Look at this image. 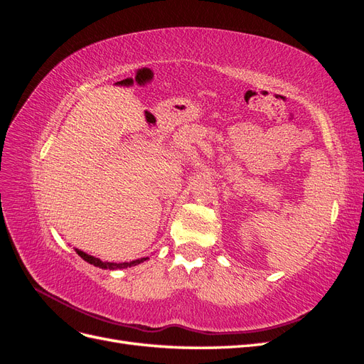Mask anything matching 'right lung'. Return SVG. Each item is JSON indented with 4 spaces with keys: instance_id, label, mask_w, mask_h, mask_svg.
<instances>
[{
    "instance_id": "1",
    "label": "right lung",
    "mask_w": 364,
    "mask_h": 364,
    "mask_svg": "<svg viewBox=\"0 0 364 364\" xmlns=\"http://www.w3.org/2000/svg\"><path fill=\"white\" fill-rule=\"evenodd\" d=\"M75 252L79 253V255H80L85 261H87L90 264H94L95 267H100V269H109V270L126 269V267H130V266H136V264H139V262H144L146 259H149V258H141V259H135V261H130V262H103L102 259L94 258V257H91V255H87V253H85V252H82V250H79V249H75Z\"/></svg>"
}]
</instances>
